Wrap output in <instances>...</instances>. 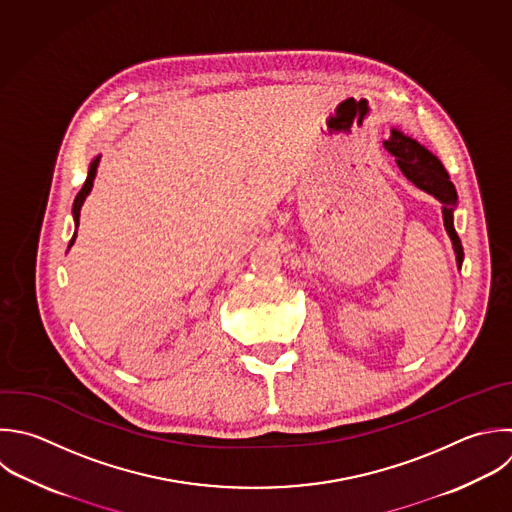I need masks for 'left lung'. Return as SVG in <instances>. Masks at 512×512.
Instances as JSON below:
<instances>
[{"label":"left lung","mask_w":512,"mask_h":512,"mask_svg":"<svg viewBox=\"0 0 512 512\" xmlns=\"http://www.w3.org/2000/svg\"><path fill=\"white\" fill-rule=\"evenodd\" d=\"M384 148L390 152V156L396 160L402 174L420 190L432 194L438 198L442 206V220L444 228L452 240L454 252H456V264L460 268L462 264V246L452 226V208L456 204V190L448 178V172L440 164L436 156H432L428 150H424L416 140L400 134L398 130H392L390 140L384 142Z\"/></svg>","instance_id":"8db88e82"}]
</instances>
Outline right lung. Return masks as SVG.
I'll return each mask as SVG.
<instances>
[{"mask_svg":"<svg viewBox=\"0 0 512 512\" xmlns=\"http://www.w3.org/2000/svg\"><path fill=\"white\" fill-rule=\"evenodd\" d=\"M98 164H100V156L90 164V170H88V178H86V182H84V186H82V190L78 192V196H76V200H74V220H76V226L80 224V210H82V204H84V200H86V196L90 194V190H92V186H94V178H96V170H98ZM74 240H76V234H74V238L70 240V246L74 244Z\"/></svg>","mask_w":512,"mask_h":512,"instance_id":"right-lung-1","label":"right lung"}]
</instances>
